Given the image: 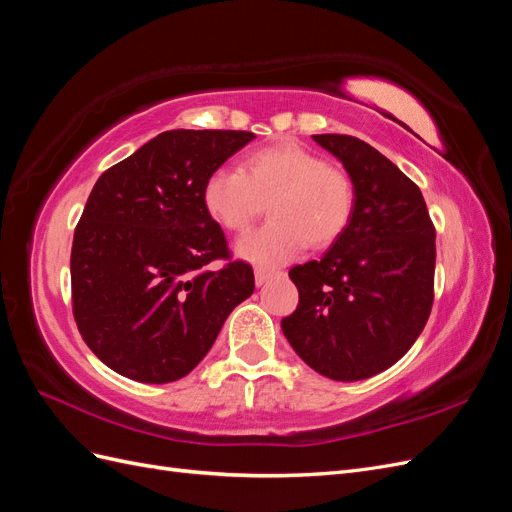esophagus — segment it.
Returning a JSON list of instances; mask_svg holds the SVG:
<instances>
[{
	"mask_svg": "<svg viewBox=\"0 0 512 512\" xmlns=\"http://www.w3.org/2000/svg\"><path fill=\"white\" fill-rule=\"evenodd\" d=\"M273 275H277V273H275V271H267V269H256V271H254V280H256V286L267 284Z\"/></svg>",
	"mask_w": 512,
	"mask_h": 512,
	"instance_id": "1",
	"label": "esophagus"
}]
</instances>
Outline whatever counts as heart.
Returning <instances> with one entry per match:
<instances>
[{"instance_id":"1","label":"heart","mask_w":512,"mask_h":512,"mask_svg":"<svg viewBox=\"0 0 512 512\" xmlns=\"http://www.w3.org/2000/svg\"><path fill=\"white\" fill-rule=\"evenodd\" d=\"M269 203L271 222L237 241L241 258L277 267L307 243L329 247L344 235L354 211V185L342 168L324 164L299 143L252 151L235 168H215L203 185V205L230 232H243Z\"/></svg>"}]
</instances>
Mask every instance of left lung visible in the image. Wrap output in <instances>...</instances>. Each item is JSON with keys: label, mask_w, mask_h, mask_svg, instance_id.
<instances>
[{"label": "left lung", "mask_w": 512, "mask_h": 512, "mask_svg": "<svg viewBox=\"0 0 512 512\" xmlns=\"http://www.w3.org/2000/svg\"><path fill=\"white\" fill-rule=\"evenodd\" d=\"M354 185L346 232L320 260L290 269L299 305L282 320L290 346L337 382L389 369L425 329L433 305L436 228L418 185L348 134H314Z\"/></svg>", "instance_id": "left-lung-1"}]
</instances>
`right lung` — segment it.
Segmentation results:
<instances>
[{
    "label": "right lung",
    "instance_id": "1",
    "mask_svg": "<svg viewBox=\"0 0 512 512\" xmlns=\"http://www.w3.org/2000/svg\"><path fill=\"white\" fill-rule=\"evenodd\" d=\"M252 138L168 130L96 181L74 230L72 312L117 374L147 384L188 376L254 292L247 262L209 267L230 252L203 205L205 179Z\"/></svg>",
    "mask_w": 512,
    "mask_h": 512
}]
</instances>
